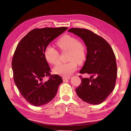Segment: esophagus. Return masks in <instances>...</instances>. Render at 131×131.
Here are the masks:
<instances>
[{
    "label": "esophagus",
    "instance_id": "obj_1",
    "mask_svg": "<svg viewBox=\"0 0 131 131\" xmlns=\"http://www.w3.org/2000/svg\"><path fill=\"white\" fill-rule=\"evenodd\" d=\"M70 79H71V77H62V80H63V81H66V80H69Z\"/></svg>",
    "mask_w": 131,
    "mask_h": 131
}]
</instances>
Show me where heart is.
<instances>
[{
  "label": "heart",
  "mask_w": 131,
  "mask_h": 131,
  "mask_svg": "<svg viewBox=\"0 0 131 131\" xmlns=\"http://www.w3.org/2000/svg\"><path fill=\"white\" fill-rule=\"evenodd\" d=\"M57 45L62 51H69L68 63H61L53 69L54 73L63 77L70 76L77 68V63H83L86 59V49L83 44L79 42L76 37L65 35L59 38ZM46 60L52 65H57L59 61V54L57 49L48 45L44 51Z\"/></svg>",
  "instance_id": "obj_1"
}]
</instances>
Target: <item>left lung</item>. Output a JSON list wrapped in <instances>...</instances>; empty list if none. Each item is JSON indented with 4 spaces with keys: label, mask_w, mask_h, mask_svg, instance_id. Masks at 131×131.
<instances>
[{
    "label": "left lung",
    "mask_w": 131,
    "mask_h": 131,
    "mask_svg": "<svg viewBox=\"0 0 131 131\" xmlns=\"http://www.w3.org/2000/svg\"><path fill=\"white\" fill-rule=\"evenodd\" d=\"M72 32L83 40L87 56L80 73L91 74L90 78L80 76L81 84L76 88L82 101L91 105L102 103L112 92L117 79L116 57L112 47L102 37L85 29L71 28Z\"/></svg>",
    "instance_id": "left-lung-1"
}]
</instances>
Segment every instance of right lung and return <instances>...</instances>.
Returning a JSON list of instances; mask_svg holds the SVG:
<instances>
[{
    "instance_id": "1",
    "label": "right lung",
    "mask_w": 131,
    "mask_h": 131,
    "mask_svg": "<svg viewBox=\"0 0 131 131\" xmlns=\"http://www.w3.org/2000/svg\"><path fill=\"white\" fill-rule=\"evenodd\" d=\"M67 29H34L17 45L12 60L14 83L22 96L32 105L40 106L50 102L63 82L58 75L50 74L44 51L53 40ZM47 76L50 79L43 82V77Z\"/></svg>"
}]
</instances>
